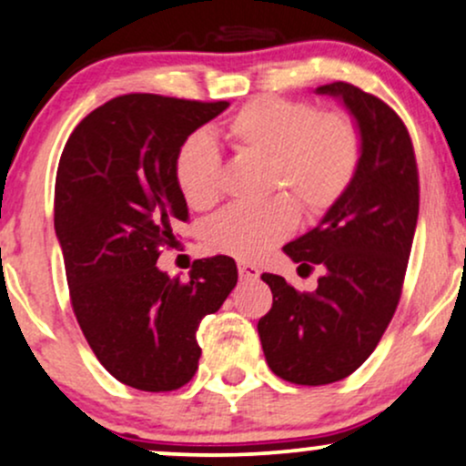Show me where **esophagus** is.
<instances>
[{
    "instance_id": "esophagus-1",
    "label": "esophagus",
    "mask_w": 466,
    "mask_h": 466,
    "mask_svg": "<svg viewBox=\"0 0 466 466\" xmlns=\"http://www.w3.org/2000/svg\"><path fill=\"white\" fill-rule=\"evenodd\" d=\"M258 276H260L258 267L251 265V263H245V260H238V278H240V280H256Z\"/></svg>"
}]
</instances>
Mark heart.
Wrapping results in <instances>:
<instances>
[{
  "label": "heart",
  "instance_id": "heart-1",
  "mask_svg": "<svg viewBox=\"0 0 466 466\" xmlns=\"http://www.w3.org/2000/svg\"><path fill=\"white\" fill-rule=\"evenodd\" d=\"M223 136L238 155L265 157L267 190H289L311 217L326 215L339 203L361 162L355 117L341 109L319 111L307 100L280 96L249 100L229 117ZM175 181L195 210H208L221 199V155L210 137L192 133L181 142ZM292 198L278 192L258 206L223 210L208 226L212 248L240 260L267 254L296 232L300 208Z\"/></svg>",
  "mask_w": 466,
  "mask_h": 466
}]
</instances>
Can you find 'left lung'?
<instances>
[{"label": "left lung", "instance_id": "obj_1", "mask_svg": "<svg viewBox=\"0 0 466 466\" xmlns=\"http://www.w3.org/2000/svg\"><path fill=\"white\" fill-rule=\"evenodd\" d=\"M318 94L339 98L361 131L355 181L318 228L285 245L293 263L322 265L315 291L263 274L274 293L258 335L271 372L298 386H326L361 366L400 300L419 218V168L408 127L392 106L337 80Z\"/></svg>", "mask_w": 466, "mask_h": 466}]
</instances>
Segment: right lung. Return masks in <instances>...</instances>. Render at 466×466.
I'll return each mask as SVG.
<instances>
[{"label":"right lung","instance_id":"1","mask_svg":"<svg viewBox=\"0 0 466 466\" xmlns=\"http://www.w3.org/2000/svg\"><path fill=\"white\" fill-rule=\"evenodd\" d=\"M228 106L117 96L78 122L58 162L55 229L74 315L106 372L144 392H170L195 377L197 329L237 287L229 256L195 260L186 282L155 265L188 221L175 155Z\"/></svg>","mask_w":466,"mask_h":466}]
</instances>
